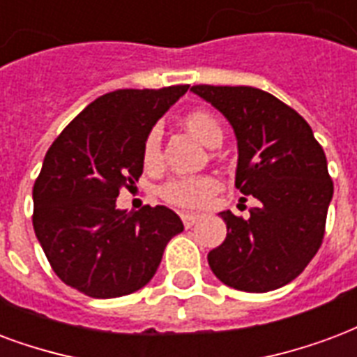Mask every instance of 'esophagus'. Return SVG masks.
<instances>
[{
  "instance_id": "obj_1",
  "label": "esophagus",
  "mask_w": 357,
  "mask_h": 357,
  "mask_svg": "<svg viewBox=\"0 0 357 357\" xmlns=\"http://www.w3.org/2000/svg\"><path fill=\"white\" fill-rule=\"evenodd\" d=\"M181 221L187 228H190L197 221H200V215L197 213H181Z\"/></svg>"
}]
</instances>
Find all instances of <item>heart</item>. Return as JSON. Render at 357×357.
I'll list each match as a JSON object with an SVG mask.
<instances>
[{"instance_id": "1", "label": "heart", "mask_w": 357, "mask_h": 357, "mask_svg": "<svg viewBox=\"0 0 357 357\" xmlns=\"http://www.w3.org/2000/svg\"><path fill=\"white\" fill-rule=\"evenodd\" d=\"M185 129L197 140L215 148L222 142V127L213 114L204 108H197L183 118ZM142 165L146 170H157L160 167V138L157 130H151L142 146ZM219 189V181L213 176H189L174 178L160 187V198L170 206L183 209H198L208 206Z\"/></svg>"}]
</instances>
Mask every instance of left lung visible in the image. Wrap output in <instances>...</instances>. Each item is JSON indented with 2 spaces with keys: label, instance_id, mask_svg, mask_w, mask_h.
<instances>
[{
  "label": "left lung",
  "instance_id": "left-lung-1",
  "mask_svg": "<svg viewBox=\"0 0 357 357\" xmlns=\"http://www.w3.org/2000/svg\"><path fill=\"white\" fill-rule=\"evenodd\" d=\"M230 121L238 140L236 187L255 197L251 217L221 211L227 239L209 251L215 277L243 292H269L307 268L324 239L333 197L328 160L305 119L251 86H192Z\"/></svg>",
  "mask_w": 357,
  "mask_h": 357
}]
</instances>
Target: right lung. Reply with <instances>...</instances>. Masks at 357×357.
Returning <instances> with one entry per match:
<instances>
[{
  "instance_id": "1",
  "label": "right lung",
  "mask_w": 357,
  "mask_h": 357,
  "mask_svg": "<svg viewBox=\"0 0 357 357\" xmlns=\"http://www.w3.org/2000/svg\"><path fill=\"white\" fill-rule=\"evenodd\" d=\"M189 86L118 89L95 99L46 151L33 185V228L56 275L89 298L146 287L165 247L183 230L167 206L116 208L142 176V146Z\"/></svg>"
}]
</instances>
